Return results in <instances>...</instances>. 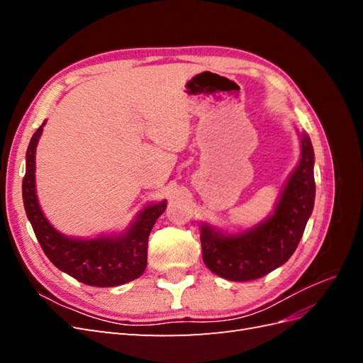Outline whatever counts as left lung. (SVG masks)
<instances>
[{"instance_id":"obj_1","label":"left lung","mask_w":363,"mask_h":363,"mask_svg":"<svg viewBox=\"0 0 363 363\" xmlns=\"http://www.w3.org/2000/svg\"><path fill=\"white\" fill-rule=\"evenodd\" d=\"M313 148L301 138V159L291 175L274 215L263 224L238 236H223L201 228L206 267L233 281L256 280L283 265L298 247L315 201Z\"/></svg>"}]
</instances>
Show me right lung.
Here are the masks:
<instances>
[{
	"label": "right lung",
	"mask_w": 363,
	"mask_h": 363,
	"mask_svg": "<svg viewBox=\"0 0 363 363\" xmlns=\"http://www.w3.org/2000/svg\"><path fill=\"white\" fill-rule=\"evenodd\" d=\"M43 124L30 140L23 180L26 213L43 252L60 271L89 286L111 288L138 279L147 268L150 232L167 208V201L148 206L121 238L82 240L62 236L43 216L35 189V155Z\"/></svg>",
	"instance_id": "add662e5"
}]
</instances>
